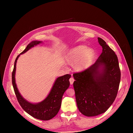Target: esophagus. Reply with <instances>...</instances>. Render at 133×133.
Segmentation results:
<instances>
[{
  "label": "esophagus",
  "mask_w": 133,
  "mask_h": 133,
  "mask_svg": "<svg viewBox=\"0 0 133 133\" xmlns=\"http://www.w3.org/2000/svg\"><path fill=\"white\" fill-rule=\"evenodd\" d=\"M69 82H70V83L71 85H72L74 82V79L73 77H71L70 79H69Z\"/></svg>",
  "instance_id": "obj_1"
}]
</instances>
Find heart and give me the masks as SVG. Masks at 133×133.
I'll return each instance as SVG.
<instances>
[{
  "mask_svg": "<svg viewBox=\"0 0 133 133\" xmlns=\"http://www.w3.org/2000/svg\"><path fill=\"white\" fill-rule=\"evenodd\" d=\"M95 55L94 50L85 46H79L71 49L66 56V61L69 63L75 62V68L82 70L87 68L90 64Z\"/></svg>",
  "mask_w": 133,
  "mask_h": 133,
  "instance_id": "obj_1",
  "label": "heart"
}]
</instances>
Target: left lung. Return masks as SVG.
I'll return each mask as SVG.
<instances>
[{"label": "left lung", "mask_w": 133, "mask_h": 133, "mask_svg": "<svg viewBox=\"0 0 133 133\" xmlns=\"http://www.w3.org/2000/svg\"><path fill=\"white\" fill-rule=\"evenodd\" d=\"M103 51L90 67L73 74V86L79 111L95 116L105 112L114 102L121 81L117 55L106 42L98 38Z\"/></svg>", "instance_id": "left-lung-1"}]
</instances>
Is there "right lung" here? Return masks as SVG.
I'll return each instance as SVG.
<instances>
[{
	"instance_id": "add662e5",
	"label": "right lung",
	"mask_w": 133,
	"mask_h": 133,
	"mask_svg": "<svg viewBox=\"0 0 133 133\" xmlns=\"http://www.w3.org/2000/svg\"><path fill=\"white\" fill-rule=\"evenodd\" d=\"M42 43L41 41H32L27 45L20 55L24 54L31 48ZM20 55L16 57L12 72V84L18 103L23 109L33 117L43 121L51 119L57 114L60 109L63 94L70 85L69 79L71 75L66 74L57 78L48 95L43 101L37 104L31 103L22 96L15 82L16 63Z\"/></svg>"
}]
</instances>
